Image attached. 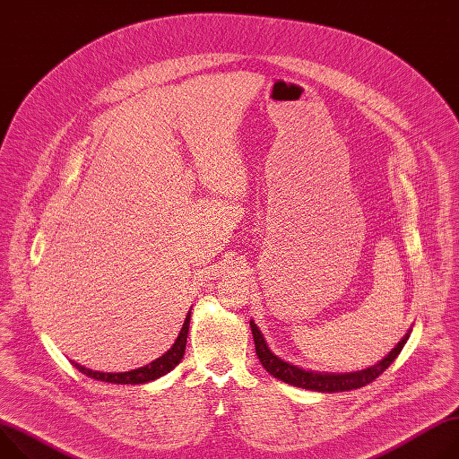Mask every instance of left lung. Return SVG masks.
I'll return each instance as SVG.
<instances>
[{"mask_svg": "<svg viewBox=\"0 0 459 459\" xmlns=\"http://www.w3.org/2000/svg\"><path fill=\"white\" fill-rule=\"evenodd\" d=\"M251 331L255 337V346H256V355L262 362V366L273 375L274 379H280L290 386L297 388H306V390H313V392H322V394H335V392H350V390H357L362 388L366 385H369L371 381H375L379 375L395 360V357L401 353L403 346L406 344L408 337H410V329L406 335L397 342V346L377 364H373L366 369L360 371H350V373H325V371H313V369H304L300 366L290 364L283 359H280L278 355H274L271 351V348L267 346V341L264 339L262 331L258 329V325L255 324V320H251Z\"/></svg>", "mask_w": 459, "mask_h": 459, "instance_id": "obj_1", "label": "left lung"}]
</instances>
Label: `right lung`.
Returning a JSON list of instances; mask_svg holds the SVG:
<instances>
[{"label": "right lung", "mask_w": 459, "mask_h": 459, "mask_svg": "<svg viewBox=\"0 0 459 459\" xmlns=\"http://www.w3.org/2000/svg\"><path fill=\"white\" fill-rule=\"evenodd\" d=\"M190 313H192V309L188 311V315L185 318V324H183V327L179 331V337L176 339L172 348L166 351L164 355H160L159 359H155L153 362L146 364V366H141V368L130 369V371L104 373V371H93V369L82 366V364H78L74 360H71V364L78 371L88 375V377H93V379L104 381V383H111V385H144V383L155 381V379L162 377V375L172 371L181 362V359L185 355V350H186V337H188V327H190Z\"/></svg>", "instance_id": "obj_1"}]
</instances>
